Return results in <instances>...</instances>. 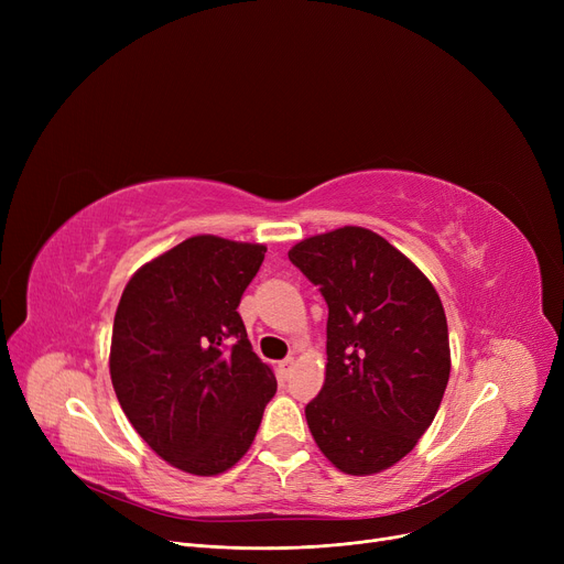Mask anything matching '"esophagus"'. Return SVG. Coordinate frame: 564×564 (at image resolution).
Segmentation results:
<instances>
[{
  "label": "esophagus",
  "mask_w": 564,
  "mask_h": 564,
  "mask_svg": "<svg viewBox=\"0 0 564 564\" xmlns=\"http://www.w3.org/2000/svg\"><path fill=\"white\" fill-rule=\"evenodd\" d=\"M292 368H294V361H292V359H283V361L279 364V372H281V377H283V379H288V377L292 375Z\"/></svg>",
  "instance_id": "34e87169"
}]
</instances>
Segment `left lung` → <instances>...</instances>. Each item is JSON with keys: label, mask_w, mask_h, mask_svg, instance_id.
I'll return each mask as SVG.
<instances>
[{"label": "left lung", "mask_w": 564, "mask_h": 564, "mask_svg": "<svg viewBox=\"0 0 564 564\" xmlns=\"http://www.w3.org/2000/svg\"><path fill=\"white\" fill-rule=\"evenodd\" d=\"M327 302V379L306 404L319 451L349 476L400 462L432 425L451 377L448 322L425 274L372 230L292 247Z\"/></svg>", "instance_id": "left-lung-1"}]
</instances>
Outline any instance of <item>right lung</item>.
Returning a JSON list of instances; mask_svg holds the SVG:
<instances>
[{
	"mask_svg": "<svg viewBox=\"0 0 564 564\" xmlns=\"http://www.w3.org/2000/svg\"><path fill=\"white\" fill-rule=\"evenodd\" d=\"M264 251L189 237L143 264L116 308V398L148 446L194 476H217L240 459L276 393L237 313Z\"/></svg>",
	"mask_w": 564,
	"mask_h": 564,
	"instance_id": "right-lung-1",
	"label": "right lung"
}]
</instances>
